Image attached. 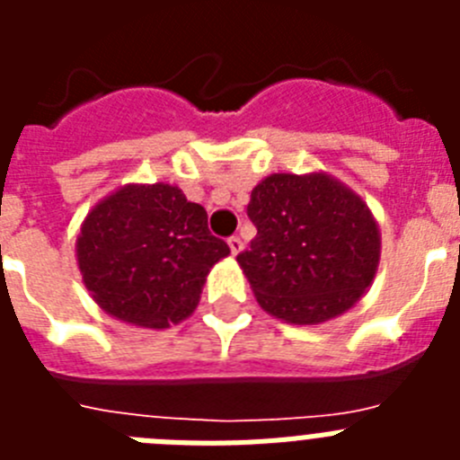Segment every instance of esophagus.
<instances>
[{
    "label": "esophagus",
    "instance_id": "34e87169",
    "mask_svg": "<svg viewBox=\"0 0 460 460\" xmlns=\"http://www.w3.org/2000/svg\"><path fill=\"white\" fill-rule=\"evenodd\" d=\"M227 246H230V253H233V255H239L243 251V242L239 237L227 239Z\"/></svg>",
    "mask_w": 460,
    "mask_h": 460
}]
</instances>
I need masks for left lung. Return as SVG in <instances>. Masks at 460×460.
Returning a JSON list of instances; mask_svg holds the SVG:
<instances>
[{"instance_id":"obj_1","label":"left lung","mask_w":460,"mask_h":460,"mask_svg":"<svg viewBox=\"0 0 460 460\" xmlns=\"http://www.w3.org/2000/svg\"><path fill=\"white\" fill-rule=\"evenodd\" d=\"M258 227L237 255L255 299L288 324H323L367 295L380 265V227L350 186L323 172H274L251 190Z\"/></svg>"}]
</instances>
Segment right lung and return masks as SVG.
<instances>
[{
	"instance_id": "right-lung-1",
	"label": "right lung",
	"mask_w": 460,
	"mask_h": 460,
	"mask_svg": "<svg viewBox=\"0 0 460 460\" xmlns=\"http://www.w3.org/2000/svg\"><path fill=\"white\" fill-rule=\"evenodd\" d=\"M230 249L207 227L205 207L180 186L124 184L89 209L75 258L92 299L145 329L180 324L200 302L207 274Z\"/></svg>"
}]
</instances>
